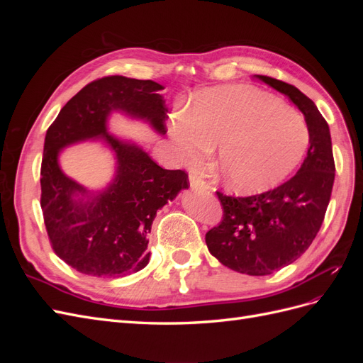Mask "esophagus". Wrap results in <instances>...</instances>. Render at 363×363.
Instances as JSON below:
<instances>
[{"instance_id": "34e87169", "label": "esophagus", "mask_w": 363, "mask_h": 363, "mask_svg": "<svg viewBox=\"0 0 363 363\" xmlns=\"http://www.w3.org/2000/svg\"><path fill=\"white\" fill-rule=\"evenodd\" d=\"M189 182H191V188L192 189H211V184H208L207 182H204L203 179H200L199 175L195 174H191L189 175Z\"/></svg>"}]
</instances>
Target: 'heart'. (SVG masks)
Listing matches in <instances>:
<instances>
[{"mask_svg": "<svg viewBox=\"0 0 363 363\" xmlns=\"http://www.w3.org/2000/svg\"><path fill=\"white\" fill-rule=\"evenodd\" d=\"M171 138L189 164H199L219 145V177L245 194L267 191L289 177L311 145L300 113L247 86L195 94L189 108L175 115Z\"/></svg>", "mask_w": 363, "mask_h": 363, "instance_id": "heart-1", "label": "heart"}]
</instances>
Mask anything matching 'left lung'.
<instances>
[{
  "label": "left lung",
  "instance_id": "left-lung-1",
  "mask_svg": "<svg viewBox=\"0 0 363 363\" xmlns=\"http://www.w3.org/2000/svg\"><path fill=\"white\" fill-rule=\"evenodd\" d=\"M256 79L300 108L311 131V147L298 172L277 188L251 196L216 191L223 219L206 233V244L227 268L268 276L298 259L320 232L333 189L335 160L328 124L311 98L272 77Z\"/></svg>",
  "mask_w": 363,
  "mask_h": 363
}]
</instances>
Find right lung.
<instances>
[{
	"label": "right lung",
	"instance_id": "add662e5",
	"mask_svg": "<svg viewBox=\"0 0 363 363\" xmlns=\"http://www.w3.org/2000/svg\"><path fill=\"white\" fill-rule=\"evenodd\" d=\"M162 89L151 80L103 77L74 95L47 130L40 164L43 223L54 252L79 272L121 277L145 268L148 233L157 211L189 188L184 171L163 169L142 148L107 135L112 111L144 118L160 135L167 133L168 107ZM100 135L116 151L117 177L92 201L77 202L73 196L85 190L61 172L58 151Z\"/></svg>",
	"mask_w": 363,
	"mask_h": 363
}]
</instances>
